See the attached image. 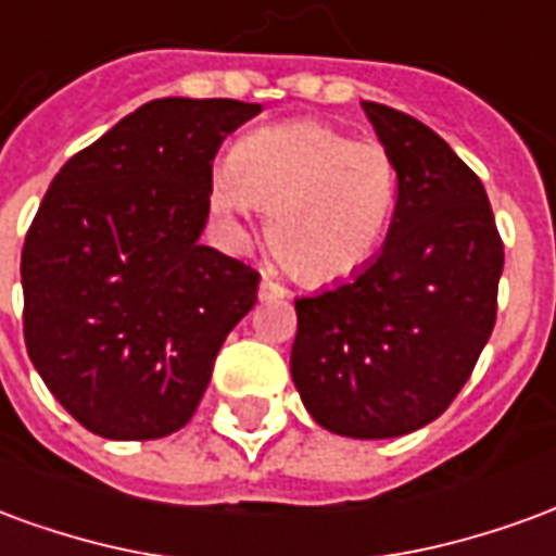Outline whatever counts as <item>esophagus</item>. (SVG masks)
<instances>
[{
  "label": "esophagus",
  "mask_w": 556,
  "mask_h": 556,
  "mask_svg": "<svg viewBox=\"0 0 556 556\" xmlns=\"http://www.w3.org/2000/svg\"><path fill=\"white\" fill-rule=\"evenodd\" d=\"M258 298H262V301H282V298H289V289L265 277L262 279V286H258Z\"/></svg>",
  "instance_id": "esophagus-1"
}]
</instances>
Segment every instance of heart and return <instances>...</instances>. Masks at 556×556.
Returning a JSON list of instances; mask_svg holds the SVG:
<instances>
[{
    "mask_svg": "<svg viewBox=\"0 0 556 556\" xmlns=\"http://www.w3.org/2000/svg\"><path fill=\"white\" fill-rule=\"evenodd\" d=\"M207 202L238 238L255 207L270 211L267 241L279 262L325 286L357 274L384 241L396 163L375 139H351L325 122H286L253 130L219 160Z\"/></svg>",
    "mask_w": 556,
    "mask_h": 556,
    "instance_id": "1",
    "label": "heart"
}]
</instances>
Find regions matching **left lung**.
Returning a JSON list of instances; mask_svg holds the SVG:
<instances>
[{
	"label": "left lung",
	"mask_w": 556,
	"mask_h": 556,
	"mask_svg": "<svg viewBox=\"0 0 556 556\" xmlns=\"http://www.w3.org/2000/svg\"><path fill=\"white\" fill-rule=\"evenodd\" d=\"M396 163L381 253L298 298L291 381L321 429L399 438L438 419L473 372L497 315L503 243L485 187L431 127L363 101Z\"/></svg>",
	"instance_id": "left-lung-1"
}]
</instances>
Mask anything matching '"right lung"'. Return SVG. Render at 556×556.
<instances>
[{
	"mask_svg": "<svg viewBox=\"0 0 556 556\" xmlns=\"http://www.w3.org/2000/svg\"><path fill=\"white\" fill-rule=\"evenodd\" d=\"M262 113L229 98H160L55 175L23 243V333L62 408L110 441L190 422L258 274L199 241L211 163Z\"/></svg>",
	"mask_w": 556,
	"mask_h": 556,
	"instance_id": "1",
	"label": "right lung"
}]
</instances>
